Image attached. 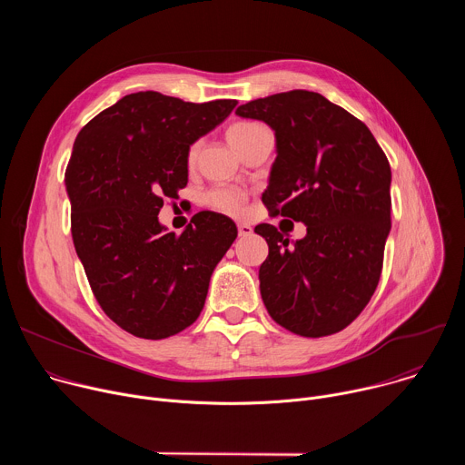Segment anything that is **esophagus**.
<instances>
[{
	"label": "esophagus",
	"mask_w": 465,
	"mask_h": 465,
	"mask_svg": "<svg viewBox=\"0 0 465 465\" xmlns=\"http://www.w3.org/2000/svg\"><path fill=\"white\" fill-rule=\"evenodd\" d=\"M237 232H239V237H248V235H252V226L241 223V224H237Z\"/></svg>",
	"instance_id": "obj_1"
}]
</instances>
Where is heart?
Listing matches in <instances>:
<instances>
[{"mask_svg":"<svg viewBox=\"0 0 465 465\" xmlns=\"http://www.w3.org/2000/svg\"><path fill=\"white\" fill-rule=\"evenodd\" d=\"M261 130H264V126L261 123L235 121L228 126L226 136H228V142L241 153L259 134ZM198 149H201V145H198V142H194L185 151V165L189 169H193L196 165ZM204 203L212 210H217L221 213L239 215L244 208V203H246V193L242 189H237V187H213V189L206 191Z\"/></svg>","mask_w":465,"mask_h":465,"instance_id":"1","label":"heart"}]
</instances>
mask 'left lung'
Wrapping results in <instances>:
<instances>
[{
    "label": "left lung",
    "mask_w": 465,
    "mask_h": 465,
    "mask_svg": "<svg viewBox=\"0 0 465 465\" xmlns=\"http://www.w3.org/2000/svg\"><path fill=\"white\" fill-rule=\"evenodd\" d=\"M276 132L278 158L262 204L307 226L289 248L272 224L259 269L264 307L276 323L318 339L348 327L371 300L390 233L391 171L370 128L323 95L292 90L235 110Z\"/></svg>",
    "instance_id": "obj_1"
}]
</instances>
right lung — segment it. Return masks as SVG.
I'll return each instance as SVG.
<instances>
[{"label": "right lung", "instance_id": "obj_1", "mask_svg": "<svg viewBox=\"0 0 465 465\" xmlns=\"http://www.w3.org/2000/svg\"><path fill=\"white\" fill-rule=\"evenodd\" d=\"M235 104L138 92L79 132L64 178L72 237L97 303L130 335L167 339L204 309L212 272L237 228L221 213L201 212L176 235L158 213L187 185V147Z\"/></svg>", "mask_w": 465, "mask_h": 465}]
</instances>
